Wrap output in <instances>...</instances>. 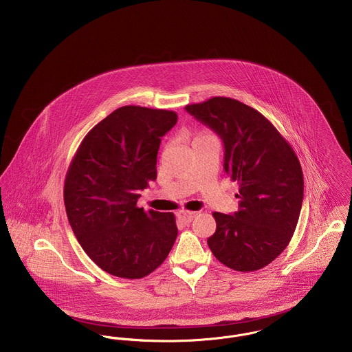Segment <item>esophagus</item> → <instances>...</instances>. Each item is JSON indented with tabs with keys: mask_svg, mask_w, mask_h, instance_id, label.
Here are the masks:
<instances>
[{
	"mask_svg": "<svg viewBox=\"0 0 352 352\" xmlns=\"http://www.w3.org/2000/svg\"><path fill=\"white\" fill-rule=\"evenodd\" d=\"M195 215H197V212H194V211H186V210H182V211H179V212H178V219H179L182 223L188 225V223H191V222H192V219L195 218Z\"/></svg>",
	"mask_w": 352,
	"mask_h": 352,
	"instance_id": "obj_1",
	"label": "esophagus"
}]
</instances>
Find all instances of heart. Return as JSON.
Wrapping results in <instances>:
<instances>
[{
    "label": "heart",
    "mask_w": 352,
    "mask_h": 352,
    "mask_svg": "<svg viewBox=\"0 0 352 352\" xmlns=\"http://www.w3.org/2000/svg\"><path fill=\"white\" fill-rule=\"evenodd\" d=\"M210 138H215L211 133H208V131H198L195 135H194V138H192V144L194 142H199V141H205V140H210Z\"/></svg>",
    "instance_id": "heart-1"
}]
</instances>
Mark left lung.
Instances as JSON below:
<instances>
[{
  "mask_svg": "<svg viewBox=\"0 0 352 352\" xmlns=\"http://www.w3.org/2000/svg\"><path fill=\"white\" fill-rule=\"evenodd\" d=\"M186 110L225 145V171L239 187L234 215L212 212L207 245L230 269H263L289 246L303 201V171L286 138L258 110L234 98L212 97Z\"/></svg>",
  "mask_w": 352,
  "mask_h": 352,
  "instance_id": "1",
  "label": "left lung"
}]
</instances>
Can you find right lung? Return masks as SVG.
Segmentation results:
<instances>
[{"label": "right lung", "mask_w": 352, "mask_h": 352, "mask_svg": "<svg viewBox=\"0 0 352 352\" xmlns=\"http://www.w3.org/2000/svg\"><path fill=\"white\" fill-rule=\"evenodd\" d=\"M177 121L171 110L122 106L85 135L69 165V223L87 256L114 276L148 275L177 239L173 212L137 207L140 190L157 179L161 138Z\"/></svg>", "instance_id": "1"}]
</instances>
